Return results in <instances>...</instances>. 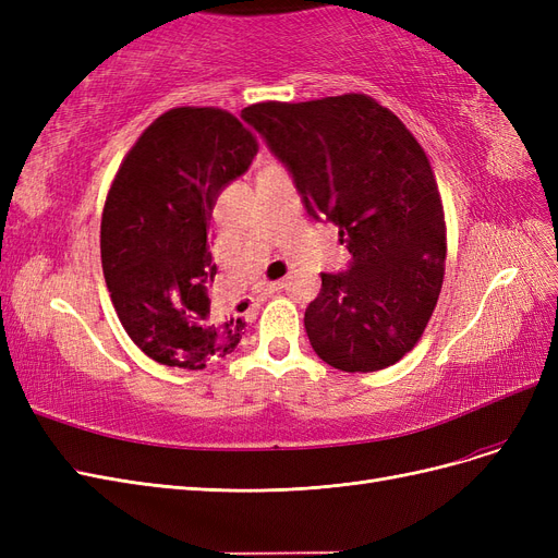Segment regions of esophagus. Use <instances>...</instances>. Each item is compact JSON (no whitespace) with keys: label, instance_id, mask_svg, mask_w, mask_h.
<instances>
[{"label":"esophagus","instance_id":"34e87169","mask_svg":"<svg viewBox=\"0 0 558 558\" xmlns=\"http://www.w3.org/2000/svg\"><path fill=\"white\" fill-rule=\"evenodd\" d=\"M281 289H283V281L267 283V286H265V293H263V295H272V293H277V291H281Z\"/></svg>","mask_w":558,"mask_h":558}]
</instances>
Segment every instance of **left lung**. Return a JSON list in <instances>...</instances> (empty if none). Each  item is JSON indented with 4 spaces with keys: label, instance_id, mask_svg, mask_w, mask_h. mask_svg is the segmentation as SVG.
Here are the masks:
<instances>
[{
    "label": "left lung",
    "instance_id": "8db88e82",
    "mask_svg": "<svg viewBox=\"0 0 558 558\" xmlns=\"http://www.w3.org/2000/svg\"><path fill=\"white\" fill-rule=\"evenodd\" d=\"M289 170L310 218L335 223L351 260L320 272L305 330L344 373L398 363L426 330L445 277V211L430 162L367 95L260 102L242 111Z\"/></svg>",
    "mask_w": 558,
    "mask_h": 558
}]
</instances>
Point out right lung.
<instances>
[{
	"label": "right lung",
	"instance_id": "1",
	"mask_svg": "<svg viewBox=\"0 0 558 558\" xmlns=\"http://www.w3.org/2000/svg\"><path fill=\"white\" fill-rule=\"evenodd\" d=\"M258 144L228 111L179 107L144 130L102 214V269L123 328L146 356L202 369L234 351L242 318L218 320L211 211Z\"/></svg>",
	"mask_w": 558,
	"mask_h": 558
}]
</instances>
